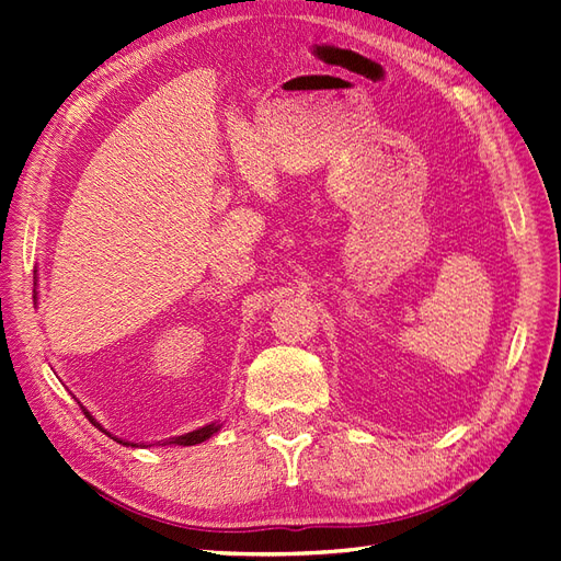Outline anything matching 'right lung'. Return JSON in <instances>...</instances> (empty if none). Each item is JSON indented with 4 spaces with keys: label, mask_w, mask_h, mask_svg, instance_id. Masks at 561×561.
<instances>
[{
    "label": "right lung",
    "mask_w": 561,
    "mask_h": 561,
    "mask_svg": "<svg viewBox=\"0 0 561 561\" xmlns=\"http://www.w3.org/2000/svg\"><path fill=\"white\" fill-rule=\"evenodd\" d=\"M84 411V415L87 419L93 423V425H99L101 427V423H95V419H91V413L87 411V409H82ZM103 430V427H101ZM105 432V430H103ZM214 432H218V425L216 423H211V425H204V427H199V430H192V432H187V435H181V437H171V439H167V442H162V446H167V444H179V446H192V444H202V442H206L209 439ZM110 435V432H107ZM112 437V435H110ZM115 442H119V444H126V446H136V444H129V442H122V439H117V437H112Z\"/></svg>",
    "instance_id": "obj_1"
}]
</instances>
